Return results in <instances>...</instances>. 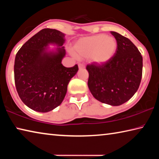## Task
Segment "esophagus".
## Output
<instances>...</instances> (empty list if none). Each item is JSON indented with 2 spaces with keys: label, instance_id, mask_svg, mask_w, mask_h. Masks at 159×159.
Returning <instances> with one entry per match:
<instances>
[{
  "label": "esophagus",
  "instance_id": "obj_1",
  "mask_svg": "<svg viewBox=\"0 0 159 159\" xmlns=\"http://www.w3.org/2000/svg\"><path fill=\"white\" fill-rule=\"evenodd\" d=\"M79 69H84L85 68V65L83 64H79Z\"/></svg>",
  "mask_w": 159,
  "mask_h": 159
}]
</instances>
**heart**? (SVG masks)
I'll list each match as a JSON object with an SVG mask.
<instances>
[{
	"label": "heart",
	"instance_id": "1",
	"mask_svg": "<svg viewBox=\"0 0 159 159\" xmlns=\"http://www.w3.org/2000/svg\"><path fill=\"white\" fill-rule=\"evenodd\" d=\"M116 46L114 38L99 34L80 39L74 45L73 51L78 57H90L93 62L102 64L111 60Z\"/></svg>",
	"mask_w": 159,
	"mask_h": 159
}]
</instances>
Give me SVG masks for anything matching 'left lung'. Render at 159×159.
Segmentation results:
<instances>
[{"instance_id": "obj_1", "label": "left lung", "mask_w": 159, "mask_h": 159, "mask_svg": "<svg viewBox=\"0 0 159 159\" xmlns=\"http://www.w3.org/2000/svg\"><path fill=\"white\" fill-rule=\"evenodd\" d=\"M111 34L117 42L115 55L104 64L87 65L88 85L98 101L119 106L138 90L142 76V56L128 38L115 31Z\"/></svg>"}]
</instances>
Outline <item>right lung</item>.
Returning a JSON list of instances; mask_svg holds the SVG:
<instances>
[{
  "mask_svg": "<svg viewBox=\"0 0 159 159\" xmlns=\"http://www.w3.org/2000/svg\"><path fill=\"white\" fill-rule=\"evenodd\" d=\"M65 34L52 29H43L28 40L17 53L15 60V83L24 103L39 112L52 111L62 102L70 80L77 73V64L64 66ZM50 44L58 46L47 50Z\"/></svg>",
  "mask_w": 159,
  "mask_h": 159,
  "instance_id": "right-lung-1",
  "label": "right lung"
}]
</instances>
